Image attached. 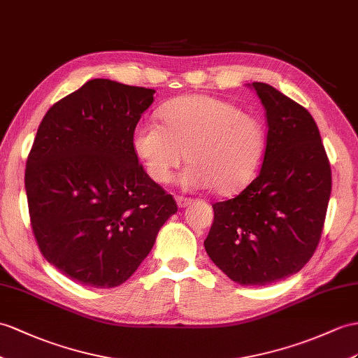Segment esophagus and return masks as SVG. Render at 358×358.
I'll return each instance as SVG.
<instances>
[{
	"instance_id": "obj_1",
	"label": "esophagus",
	"mask_w": 358,
	"mask_h": 358,
	"mask_svg": "<svg viewBox=\"0 0 358 358\" xmlns=\"http://www.w3.org/2000/svg\"><path fill=\"white\" fill-rule=\"evenodd\" d=\"M176 202H178L179 208H185V206H188L191 203V199L184 197V196H178L176 197Z\"/></svg>"
}]
</instances>
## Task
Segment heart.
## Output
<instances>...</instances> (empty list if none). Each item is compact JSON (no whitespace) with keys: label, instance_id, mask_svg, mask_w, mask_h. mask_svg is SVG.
Instances as JSON below:
<instances>
[{"label":"heart","instance_id":"b5f03b06","mask_svg":"<svg viewBox=\"0 0 358 358\" xmlns=\"http://www.w3.org/2000/svg\"><path fill=\"white\" fill-rule=\"evenodd\" d=\"M161 124L139 123L132 136L134 152L158 184H167L179 165L187 189L214 188L232 196L246 187L263 152L261 121L232 103L206 94L184 95L164 104Z\"/></svg>","mask_w":358,"mask_h":358}]
</instances>
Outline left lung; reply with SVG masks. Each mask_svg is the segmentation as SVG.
<instances>
[{
  "label": "left lung",
  "instance_id": "8db88e82",
  "mask_svg": "<svg viewBox=\"0 0 358 358\" xmlns=\"http://www.w3.org/2000/svg\"><path fill=\"white\" fill-rule=\"evenodd\" d=\"M250 86L266 109L263 165L237 197L213 205L214 222L203 245L232 281L267 285L298 273L315 254L331 167L310 112L267 83Z\"/></svg>",
  "mask_w": 358,
  "mask_h": 358
}]
</instances>
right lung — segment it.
<instances>
[{"label":"right lung","mask_w":358,"mask_h":358,"mask_svg":"<svg viewBox=\"0 0 358 358\" xmlns=\"http://www.w3.org/2000/svg\"><path fill=\"white\" fill-rule=\"evenodd\" d=\"M153 94L94 78L48 109L33 141L25 193L34 238L50 264L83 285L127 281L178 211L132 145Z\"/></svg>","instance_id":"add662e5"}]
</instances>
